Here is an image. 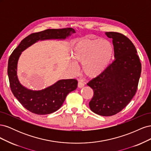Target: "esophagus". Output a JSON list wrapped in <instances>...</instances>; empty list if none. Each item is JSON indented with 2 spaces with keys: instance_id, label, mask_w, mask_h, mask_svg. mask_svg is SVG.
Listing matches in <instances>:
<instances>
[{
  "instance_id": "34e87169",
  "label": "esophagus",
  "mask_w": 151,
  "mask_h": 151,
  "mask_svg": "<svg viewBox=\"0 0 151 151\" xmlns=\"http://www.w3.org/2000/svg\"><path fill=\"white\" fill-rule=\"evenodd\" d=\"M84 86V84L83 83V82H81V81L78 82V88H83Z\"/></svg>"
}]
</instances>
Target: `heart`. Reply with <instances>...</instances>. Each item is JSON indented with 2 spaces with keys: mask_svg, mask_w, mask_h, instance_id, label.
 <instances>
[{
  "mask_svg": "<svg viewBox=\"0 0 151 151\" xmlns=\"http://www.w3.org/2000/svg\"><path fill=\"white\" fill-rule=\"evenodd\" d=\"M113 54V47L105 39L84 38L77 41L72 51V57L76 63L83 64V70L89 77L99 76L107 68ZM76 71L74 63L70 64Z\"/></svg>",
  "mask_w": 151,
  "mask_h": 151,
  "instance_id": "obj_1",
  "label": "heart"
}]
</instances>
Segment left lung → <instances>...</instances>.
<instances>
[{"label":"left lung","instance_id":"8db88e82","mask_svg":"<svg viewBox=\"0 0 151 151\" xmlns=\"http://www.w3.org/2000/svg\"><path fill=\"white\" fill-rule=\"evenodd\" d=\"M105 34L112 39L115 60L87 85L94 92L89 104L91 110L109 116L121 111L134 96L142 67L134 45L127 36L116 32Z\"/></svg>","mask_w":151,"mask_h":151}]
</instances>
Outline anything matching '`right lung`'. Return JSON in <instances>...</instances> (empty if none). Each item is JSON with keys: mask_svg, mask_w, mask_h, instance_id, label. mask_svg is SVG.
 I'll return each mask as SVG.
<instances>
[{"mask_svg": "<svg viewBox=\"0 0 151 151\" xmlns=\"http://www.w3.org/2000/svg\"><path fill=\"white\" fill-rule=\"evenodd\" d=\"M76 33L71 28L48 29L29 35L22 40L9 58L7 74L14 96L26 109L36 115H47L56 111L64 102L67 94L77 87L76 79H62L43 90H29L22 86L17 76V65L21 52L39 40H64Z\"/></svg>", "mask_w": 151, "mask_h": 151, "instance_id": "1", "label": "right lung"}]
</instances>
